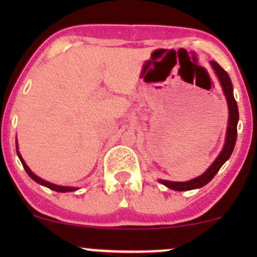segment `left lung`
Segmentation results:
<instances>
[{"mask_svg":"<svg viewBox=\"0 0 257 257\" xmlns=\"http://www.w3.org/2000/svg\"><path fill=\"white\" fill-rule=\"evenodd\" d=\"M211 66H213L215 73H216L217 78H219L221 87H222L223 93H225L227 105H228V126H227L226 133V140L225 145H223L222 151L215 159L214 163L206 169V172L203 175L198 176V178L190 180V181L185 182H175V181H168V180H159L161 184L167 186L168 188L174 191H190L196 190V188H200L205 186L208 182H210L220 168L223 166V163L231 157L233 150H234L235 141H237V124L238 119H239V112H238V105L235 101L234 96H233V85L229 78L228 73H227L222 67L220 66L216 61H210Z\"/></svg>","mask_w":257,"mask_h":257,"instance_id":"obj_1","label":"left lung"}]
</instances>
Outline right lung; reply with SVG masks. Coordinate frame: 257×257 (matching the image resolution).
Wrapping results in <instances>:
<instances>
[{
    "instance_id": "right-lung-1",
    "label": "right lung",
    "mask_w": 257,
    "mask_h": 257,
    "mask_svg": "<svg viewBox=\"0 0 257 257\" xmlns=\"http://www.w3.org/2000/svg\"><path fill=\"white\" fill-rule=\"evenodd\" d=\"M16 147H17V155H18V157H19L20 162H22V164H23V167H24L25 172L28 173V175L30 176V178H31L32 180H34V181H36L37 184H40V185H42V186H46V187L51 188V190H53V191H57V192H73V191L77 190V187H67V186H59V185H54V184H51V182L46 181V180H43V179L38 178L37 175H35V174L31 172L30 168H29L28 166H26L25 161H24V159H23L22 155H20V152L18 151V143H16Z\"/></svg>"
}]
</instances>
